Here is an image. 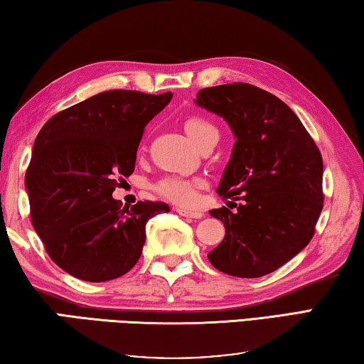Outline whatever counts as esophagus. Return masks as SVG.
<instances>
[{"label":"esophagus","mask_w":364,"mask_h":364,"mask_svg":"<svg viewBox=\"0 0 364 364\" xmlns=\"http://www.w3.org/2000/svg\"><path fill=\"white\" fill-rule=\"evenodd\" d=\"M176 212L180 213V215L188 217V218H200V217H203V212H200V210H186V209H181V207H178Z\"/></svg>","instance_id":"esophagus-1"}]
</instances>
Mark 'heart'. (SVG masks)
Masks as SVG:
<instances>
[{"instance_id": "1", "label": "heart", "mask_w": 364, "mask_h": 364, "mask_svg": "<svg viewBox=\"0 0 364 364\" xmlns=\"http://www.w3.org/2000/svg\"><path fill=\"white\" fill-rule=\"evenodd\" d=\"M184 131H186L189 139H191L196 146H199L200 141H204L210 132L217 131V128L205 118L189 117L184 121ZM157 191L159 194L164 196V198L173 200V203L191 205L196 203V199H198V183L181 176H168L159 181Z\"/></svg>"}]
</instances>
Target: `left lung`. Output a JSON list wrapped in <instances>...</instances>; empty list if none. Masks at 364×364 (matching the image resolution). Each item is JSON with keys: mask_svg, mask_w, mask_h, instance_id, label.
<instances>
[{"mask_svg": "<svg viewBox=\"0 0 364 364\" xmlns=\"http://www.w3.org/2000/svg\"><path fill=\"white\" fill-rule=\"evenodd\" d=\"M194 102L227 121L236 139L217 188L235 210L209 212L225 238L207 257L223 274L267 275L313 238L324 200L319 149L287 103L251 84L207 87Z\"/></svg>", "mask_w": 364, "mask_h": 364, "instance_id": "1", "label": "left lung"}]
</instances>
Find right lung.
Returning a JSON list of instances; mask_svg holds the SVG:
<instances>
[{
	"mask_svg": "<svg viewBox=\"0 0 364 364\" xmlns=\"http://www.w3.org/2000/svg\"><path fill=\"white\" fill-rule=\"evenodd\" d=\"M173 94L108 90L50 118L26 173L32 225L53 262L85 282L118 279L134 267L146 223L164 203L121 207L118 181L136 166L144 128Z\"/></svg>",
	"mask_w": 364,
	"mask_h": 364,
	"instance_id": "add662e5",
	"label": "right lung"
}]
</instances>
